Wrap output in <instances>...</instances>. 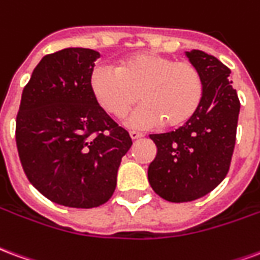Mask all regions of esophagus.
<instances>
[{"mask_svg":"<svg viewBox=\"0 0 260 260\" xmlns=\"http://www.w3.org/2000/svg\"><path fill=\"white\" fill-rule=\"evenodd\" d=\"M128 134H130V137H132L133 140H137V138L143 137V136H144L143 133L136 132V130H130V132H128Z\"/></svg>","mask_w":260,"mask_h":260,"instance_id":"1","label":"esophagus"}]
</instances>
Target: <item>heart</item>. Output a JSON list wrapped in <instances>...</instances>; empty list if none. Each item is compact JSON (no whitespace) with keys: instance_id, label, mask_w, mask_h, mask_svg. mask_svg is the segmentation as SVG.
<instances>
[{"instance_id":"obj_1","label":"heart","mask_w":260,"mask_h":260,"mask_svg":"<svg viewBox=\"0 0 260 260\" xmlns=\"http://www.w3.org/2000/svg\"><path fill=\"white\" fill-rule=\"evenodd\" d=\"M100 107L123 119L138 100L144 104L130 119L133 126L151 127L164 122L179 127L194 116L204 98V77L190 60H174L158 52H137L116 68L100 65L90 77Z\"/></svg>"}]
</instances>
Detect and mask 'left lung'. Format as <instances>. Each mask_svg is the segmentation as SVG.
<instances>
[{
	"label": "left lung",
	"instance_id": "8db88e82",
	"mask_svg": "<svg viewBox=\"0 0 260 260\" xmlns=\"http://www.w3.org/2000/svg\"><path fill=\"white\" fill-rule=\"evenodd\" d=\"M204 77L200 109L176 132L151 134L158 152L148 168L152 190L170 202H188L209 194L230 169L240 100L230 69L204 51L187 52Z\"/></svg>",
	"mask_w": 260,
	"mask_h": 260
}]
</instances>
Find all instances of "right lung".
I'll return each mask as SVG.
<instances>
[{"instance_id":"add662e5","label":"right lung","mask_w":260,"mask_h":260,"mask_svg":"<svg viewBox=\"0 0 260 260\" xmlns=\"http://www.w3.org/2000/svg\"><path fill=\"white\" fill-rule=\"evenodd\" d=\"M98 56L88 48L45 55L24 86L16 116V147L27 179L45 198L69 208L109 201L133 144L91 92Z\"/></svg>"}]
</instances>
